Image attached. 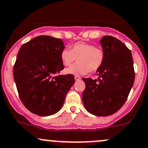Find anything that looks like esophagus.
Returning a JSON list of instances; mask_svg holds the SVG:
<instances>
[{"label": "esophagus", "mask_w": 148, "mask_h": 148, "mask_svg": "<svg viewBox=\"0 0 148 148\" xmlns=\"http://www.w3.org/2000/svg\"><path fill=\"white\" fill-rule=\"evenodd\" d=\"M74 79H75L76 81L80 80V79H81V77H79V76H78V75L74 76Z\"/></svg>", "instance_id": "34e87169"}]
</instances>
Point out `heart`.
I'll use <instances>...</instances> for the list:
<instances>
[{"mask_svg":"<svg viewBox=\"0 0 148 148\" xmlns=\"http://www.w3.org/2000/svg\"><path fill=\"white\" fill-rule=\"evenodd\" d=\"M60 58L64 66H69L77 58L79 62L65 69L64 72L66 74L82 75L89 71H96L99 69L103 63L105 54L101 48L85 42H79L73 45L71 49H62Z\"/></svg>","mask_w":148,"mask_h":148,"instance_id":"b5f03b06","label":"heart"}]
</instances>
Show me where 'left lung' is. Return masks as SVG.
Listing matches in <instances>:
<instances>
[{"instance_id": "left-lung-1", "label": "left lung", "mask_w": 148, "mask_h": 148, "mask_svg": "<svg viewBox=\"0 0 148 148\" xmlns=\"http://www.w3.org/2000/svg\"><path fill=\"white\" fill-rule=\"evenodd\" d=\"M105 54L102 66L96 70L97 79L83 78L86 88L82 101L86 109L96 116H107L117 112L126 101L135 80L131 52L112 36L100 40Z\"/></svg>"}]
</instances>
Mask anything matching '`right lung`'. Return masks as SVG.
<instances>
[{
  "label": "right lung",
  "mask_w": 148,
  "mask_h": 148,
  "mask_svg": "<svg viewBox=\"0 0 148 148\" xmlns=\"http://www.w3.org/2000/svg\"><path fill=\"white\" fill-rule=\"evenodd\" d=\"M61 39L40 35L20 48L13 76L21 100L32 113L40 116L55 114L75 80L72 74L56 76L64 69Z\"/></svg>",
  "instance_id": "add662e5"
}]
</instances>
